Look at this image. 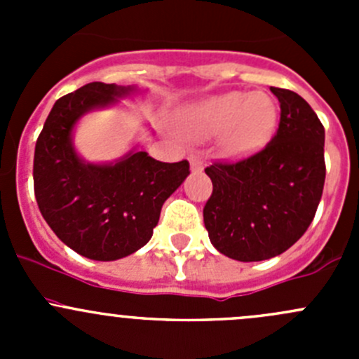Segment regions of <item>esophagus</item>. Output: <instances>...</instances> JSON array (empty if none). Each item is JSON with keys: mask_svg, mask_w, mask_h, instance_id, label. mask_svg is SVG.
I'll list each match as a JSON object with an SVG mask.
<instances>
[{"mask_svg": "<svg viewBox=\"0 0 359 359\" xmlns=\"http://www.w3.org/2000/svg\"><path fill=\"white\" fill-rule=\"evenodd\" d=\"M189 163H191V170H193V172H201L203 170V161L198 156H191Z\"/></svg>", "mask_w": 359, "mask_h": 359, "instance_id": "1", "label": "esophagus"}]
</instances>
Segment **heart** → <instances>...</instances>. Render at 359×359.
Returning a JSON list of instances; mask_svg holds the SVG:
<instances>
[{"mask_svg": "<svg viewBox=\"0 0 359 359\" xmlns=\"http://www.w3.org/2000/svg\"><path fill=\"white\" fill-rule=\"evenodd\" d=\"M280 107L267 92H229L182 112V128L196 139L220 135V151L229 158L259 153L276 132Z\"/></svg>", "mask_w": 359, "mask_h": 359, "instance_id": "heart-1", "label": "heart"}]
</instances>
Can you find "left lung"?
Here are the masks:
<instances>
[{
	"label": "left lung",
	"mask_w": 359,
	"mask_h": 359,
	"mask_svg": "<svg viewBox=\"0 0 359 359\" xmlns=\"http://www.w3.org/2000/svg\"><path fill=\"white\" fill-rule=\"evenodd\" d=\"M280 126L260 153L205 168L213 193L203 208L212 245L240 262L271 259L300 240L325 186V128L292 90L274 88Z\"/></svg>",
	"instance_id": "1"
}]
</instances>
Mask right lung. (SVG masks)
<instances>
[{"mask_svg":"<svg viewBox=\"0 0 359 359\" xmlns=\"http://www.w3.org/2000/svg\"><path fill=\"white\" fill-rule=\"evenodd\" d=\"M137 86L88 83L53 104L36 140L34 194L39 212L62 243L92 260H118L153 236L168 200L189 175V163H163L132 151L112 163L78 154L74 126L90 111L116 106Z\"/></svg>","mask_w":359,"mask_h":359,"instance_id":"add662e5","label":"right lung"}]
</instances>
